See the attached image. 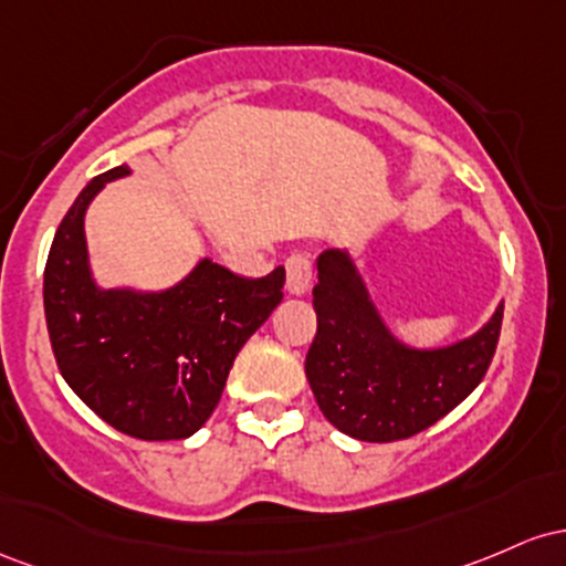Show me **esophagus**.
Segmentation results:
<instances>
[{"mask_svg":"<svg viewBox=\"0 0 566 566\" xmlns=\"http://www.w3.org/2000/svg\"><path fill=\"white\" fill-rule=\"evenodd\" d=\"M310 281H313V264L304 253H294V256L285 259V289H289V294L302 296L310 289Z\"/></svg>","mask_w":566,"mask_h":566,"instance_id":"1","label":"esophagus"}]
</instances>
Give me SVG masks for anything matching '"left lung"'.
<instances>
[{
  "mask_svg": "<svg viewBox=\"0 0 566 566\" xmlns=\"http://www.w3.org/2000/svg\"><path fill=\"white\" fill-rule=\"evenodd\" d=\"M317 332L304 374L323 417L358 441H401L447 417L484 379L503 304L468 339L420 350L398 342L347 251L317 256Z\"/></svg>",
  "mask_w": 566,
  "mask_h": 566,
  "instance_id": "left-lung-1",
  "label": "left lung"
}]
</instances>
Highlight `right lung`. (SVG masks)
<instances>
[{"label":"right lung","mask_w":566,"mask_h":566,"mask_svg":"<svg viewBox=\"0 0 566 566\" xmlns=\"http://www.w3.org/2000/svg\"><path fill=\"white\" fill-rule=\"evenodd\" d=\"M95 176L63 216L44 264V317L63 379L104 422L142 441H179L219 406L234 355L283 300L285 270L240 277L200 259L165 291L98 289L87 262L85 211Z\"/></svg>","instance_id":"right-lung-1"}]
</instances>
